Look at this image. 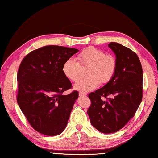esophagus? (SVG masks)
I'll use <instances>...</instances> for the list:
<instances>
[{
    "label": "esophagus",
    "mask_w": 158,
    "mask_h": 158,
    "mask_svg": "<svg viewBox=\"0 0 158 158\" xmlns=\"http://www.w3.org/2000/svg\"><path fill=\"white\" fill-rule=\"evenodd\" d=\"M79 95L80 96H86L87 95V93H83V92H80L79 93Z\"/></svg>",
    "instance_id": "obj_1"
}]
</instances>
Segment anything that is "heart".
<instances>
[{
  "mask_svg": "<svg viewBox=\"0 0 158 158\" xmlns=\"http://www.w3.org/2000/svg\"><path fill=\"white\" fill-rule=\"evenodd\" d=\"M77 59L78 63L73 58L66 60L62 66V71L68 80L75 82L80 76V65H88L86 70L88 76L80 79L74 85L75 90L81 92L94 90L100 83H108L117 69L115 57L95 47L85 48L77 55Z\"/></svg>",
  "mask_w": 158,
  "mask_h": 158,
  "instance_id": "b5f03b06",
  "label": "heart"
}]
</instances>
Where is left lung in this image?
<instances>
[{
  "instance_id": "1",
  "label": "left lung",
  "mask_w": 158,
  "mask_h": 158,
  "mask_svg": "<svg viewBox=\"0 0 158 158\" xmlns=\"http://www.w3.org/2000/svg\"><path fill=\"white\" fill-rule=\"evenodd\" d=\"M116 56L117 69L102 88L90 93V123L102 133L123 128L134 117L143 98V68L138 55L120 43L108 44Z\"/></svg>"
}]
</instances>
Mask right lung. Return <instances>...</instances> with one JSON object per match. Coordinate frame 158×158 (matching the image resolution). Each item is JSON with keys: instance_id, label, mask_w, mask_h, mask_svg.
<instances>
[{"instance_id": "right-lung-1", "label": "right lung", "mask_w": 158, "mask_h": 158, "mask_svg": "<svg viewBox=\"0 0 158 158\" xmlns=\"http://www.w3.org/2000/svg\"><path fill=\"white\" fill-rule=\"evenodd\" d=\"M78 50L46 45L29 52L18 68L17 102L33 129L45 135H57L65 130L78 92L63 75L64 62Z\"/></svg>"}]
</instances>
